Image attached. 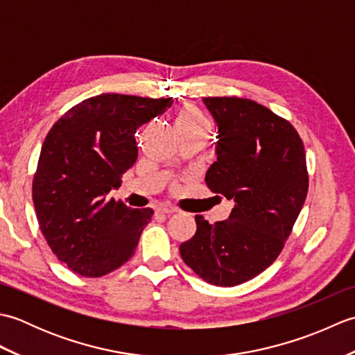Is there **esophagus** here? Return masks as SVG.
I'll use <instances>...</instances> for the list:
<instances>
[{"mask_svg":"<svg viewBox=\"0 0 355 355\" xmlns=\"http://www.w3.org/2000/svg\"><path fill=\"white\" fill-rule=\"evenodd\" d=\"M175 210L177 209L172 205H169V202H160V205H157V207H155L157 214H173Z\"/></svg>","mask_w":355,"mask_h":355,"instance_id":"1","label":"esophagus"}]
</instances>
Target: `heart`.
<instances>
[{
    "label": "heart",
    "mask_w": 355,
    "mask_h": 355,
    "mask_svg": "<svg viewBox=\"0 0 355 355\" xmlns=\"http://www.w3.org/2000/svg\"><path fill=\"white\" fill-rule=\"evenodd\" d=\"M177 126L180 132H207L209 123L198 110L186 108L177 119Z\"/></svg>",
    "instance_id": "b5f03b06"
}]
</instances>
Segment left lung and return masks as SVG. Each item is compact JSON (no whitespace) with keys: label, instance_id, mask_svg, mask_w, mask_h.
Masks as SVG:
<instances>
[{"label":"left lung","instance_id":"1","mask_svg":"<svg viewBox=\"0 0 355 355\" xmlns=\"http://www.w3.org/2000/svg\"><path fill=\"white\" fill-rule=\"evenodd\" d=\"M218 125L216 160L205 182L235 201L230 216L209 224L180 245L186 266L202 281L235 286L258 276L282 252L308 193L304 141L273 111L241 97H205Z\"/></svg>","mask_w":355,"mask_h":355}]
</instances>
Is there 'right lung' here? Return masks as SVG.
<instances>
[{"label": "right lung", "mask_w": 355, "mask_h": 355, "mask_svg": "<svg viewBox=\"0 0 355 355\" xmlns=\"http://www.w3.org/2000/svg\"><path fill=\"white\" fill-rule=\"evenodd\" d=\"M168 99L99 94L51 126L37 160L32 197L51 252L74 273L99 277L132 258L153 209L108 198L137 160L135 131L163 114Z\"/></svg>", "instance_id": "1"}]
</instances>
